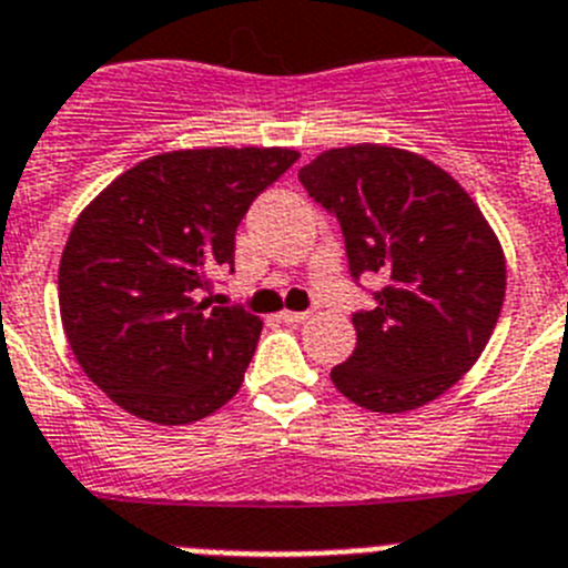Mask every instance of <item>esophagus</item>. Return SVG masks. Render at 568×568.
Instances as JSON below:
<instances>
[{
  "label": "esophagus",
  "mask_w": 568,
  "mask_h": 568,
  "mask_svg": "<svg viewBox=\"0 0 568 568\" xmlns=\"http://www.w3.org/2000/svg\"><path fill=\"white\" fill-rule=\"evenodd\" d=\"M307 315L310 313H293V310H284V313H281L278 318L284 321V324H301V321H307Z\"/></svg>",
  "instance_id": "34e87169"
}]
</instances>
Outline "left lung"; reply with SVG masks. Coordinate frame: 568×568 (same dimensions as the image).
Masks as SVG:
<instances>
[{
	"label": "left lung",
	"mask_w": 568,
	"mask_h": 568,
	"mask_svg": "<svg viewBox=\"0 0 568 568\" xmlns=\"http://www.w3.org/2000/svg\"><path fill=\"white\" fill-rule=\"evenodd\" d=\"M313 202L344 233L358 344L333 366L338 393L373 413H406L444 395L484 353L506 293V261L478 204L420 155L355 144L298 170Z\"/></svg>",
	"instance_id": "8db88e82"
}]
</instances>
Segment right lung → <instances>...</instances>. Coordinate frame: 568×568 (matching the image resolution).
I'll list each match as a JSON object with an SVG mask.
<instances>
[{"instance_id": "obj_1", "label": "right lung", "mask_w": 568, "mask_h": 568, "mask_svg": "<svg viewBox=\"0 0 568 568\" xmlns=\"http://www.w3.org/2000/svg\"><path fill=\"white\" fill-rule=\"evenodd\" d=\"M287 148L153 155L79 215L59 264V310L84 375L130 415L193 424L239 393L261 335L241 304L213 307L235 230L287 173Z\"/></svg>"}]
</instances>
